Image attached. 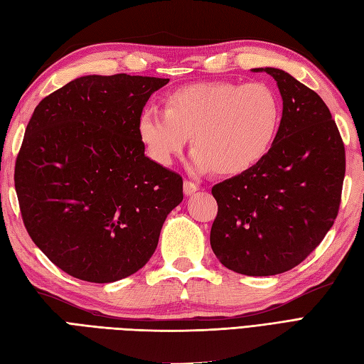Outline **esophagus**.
Listing matches in <instances>:
<instances>
[{"label": "esophagus", "mask_w": 364, "mask_h": 364, "mask_svg": "<svg viewBox=\"0 0 364 364\" xmlns=\"http://www.w3.org/2000/svg\"><path fill=\"white\" fill-rule=\"evenodd\" d=\"M199 190V185L194 183L193 181H185L183 182V193L185 196H190V194H193L194 191Z\"/></svg>", "instance_id": "obj_1"}]
</instances>
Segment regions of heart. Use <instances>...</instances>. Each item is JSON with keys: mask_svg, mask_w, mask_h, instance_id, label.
Instances as JSON below:
<instances>
[{"mask_svg": "<svg viewBox=\"0 0 364 364\" xmlns=\"http://www.w3.org/2000/svg\"><path fill=\"white\" fill-rule=\"evenodd\" d=\"M281 120L279 97L267 85L203 82L168 94L165 111L145 109L137 131L157 164L170 165L191 137L199 170L236 176L267 156Z\"/></svg>", "mask_w": 364, "mask_h": 364, "instance_id": "1", "label": "heart"}]
</instances>
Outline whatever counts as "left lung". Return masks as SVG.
I'll return each instance as SVG.
<instances>
[{"mask_svg":"<svg viewBox=\"0 0 364 364\" xmlns=\"http://www.w3.org/2000/svg\"><path fill=\"white\" fill-rule=\"evenodd\" d=\"M282 120L273 146L249 171L216 183L210 244L227 269L270 277L296 267L333 225L341 203L346 153L321 97L281 69Z\"/></svg>","mask_w":364,"mask_h":364,"instance_id":"obj_1","label":"left lung"}]
</instances>
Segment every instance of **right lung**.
I'll return each instance as SVG.
<instances>
[{"label": "right lung", "mask_w": 364, "mask_h": 364, "mask_svg": "<svg viewBox=\"0 0 364 364\" xmlns=\"http://www.w3.org/2000/svg\"><path fill=\"white\" fill-rule=\"evenodd\" d=\"M170 80L86 75L38 103L15 162L26 230L58 269L114 282L151 258L182 176L145 156L137 123Z\"/></svg>", "instance_id": "right-lung-1"}]
</instances>
